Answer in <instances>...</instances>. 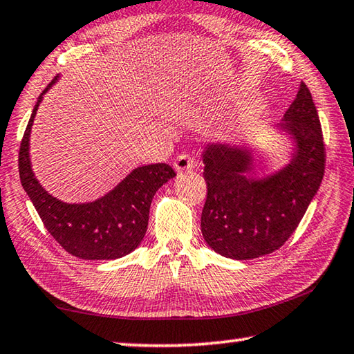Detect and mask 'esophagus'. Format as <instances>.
<instances>
[{
    "mask_svg": "<svg viewBox=\"0 0 354 354\" xmlns=\"http://www.w3.org/2000/svg\"><path fill=\"white\" fill-rule=\"evenodd\" d=\"M194 165H195L194 159L189 158L187 154H179L178 158H176V160H175V164H173V167H175V170L178 173L192 170V169H194Z\"/></svg>",
    "mask_w": 354,
    "mask_h": 354,
    "instance_id": "1",
    "label": "esophagus"
}]
</instances>
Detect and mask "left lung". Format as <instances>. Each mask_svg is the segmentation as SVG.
<instances>
[{"instance_id": "8db88e82", "label": "left lung", "mask_w": 354, "mask_h": 354, "mask_svg": "<svg viewBox=\"0 0 354 354\" xmlns=\"http://www.w3.org/2000/svg\"><path fill=\"white\" fill-rule=\"evenodd\" d=\"M279 131L295 143L279 171L253 178V151L212 143L203 151L207 196L201 212L206 243L225 257L247 261L283 247L297 230L325 173L319 113L306 84L284 113Z\"/></svg>"}]
</instances>
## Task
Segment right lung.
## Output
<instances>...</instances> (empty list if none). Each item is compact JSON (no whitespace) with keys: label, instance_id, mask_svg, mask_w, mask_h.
<instances>
[{"label":"right lung","instance_id":"add662e5","mask_svg":"<svg viewBox=\"0 0 354 354\" xmlns=\"http://www.w3.org/2000/svg\"><path fill=\"white\" fill-rule=\"evenodd\" d=\"M56 80L40 93L21 139L19 153L21 185L48 232L65 251L87 261L118 259L139 247L145 237L154 194L176 173L169 164L137 167L104 196L81 205H70L48 194L31 169L29 136L44 95Z\"/></svg>","mask_w":354,"mask_h":354}]
</instances>
